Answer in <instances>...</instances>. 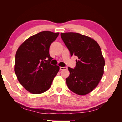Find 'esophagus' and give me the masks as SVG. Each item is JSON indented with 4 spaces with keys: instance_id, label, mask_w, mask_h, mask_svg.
<instances>
[{
    "instance_id": "1",
    "label": "esophagus",
    "mask_w": 122,
    "mask_h": 122,
    "mask_svg": "<svg viewBox=\"0 0 122 122\" xmlns=\"http://www.w3.org/2000/svg\"><path fill=\"white\" fill-rule=\"evenodd\" d=\"M67 68L66 67H60V71H62V70H65V69H67Z\"/></svg>"
}]
</instances>
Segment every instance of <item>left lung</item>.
I'll use <instances>...</instances> for the list:
<instances>
[{
  "instance_id": "1",
  "label": "left lung",
  "mask_w": 122,
  "mask_h": 122,
  "mask_svg": "<svg viewBox=\"0 0 122 122\" xmlns=\"http://www.w3.org/2000/svg\"><path fill=\"white\" fill-rule=\"evenodd\" d=\"M61 37L71 56L75 55L76 66L68 67L69 77L66 81L74 93L85 95L95 88L104 73L105 61L95 40L77 33H61Z\"/></svg>"
}]
</instances>
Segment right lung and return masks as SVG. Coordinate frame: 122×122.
<instances>
[{
    "label": "right lung",
    "instance_id": "obj_1",
    "mask_svg": "<svg viewBox=\"0 0 122 122\" xmlns=\"http://www.w3.org/2000/svg\"><path fill=\"white\" fill-rule=\"evenodd\" d=\"M59 33L43 31L25 41L15 54L14 71L20 83L32 94L43 93L51 87L59 71L50 64L49 49Z\"/></svg>",
    "mask_w": 122,
    "mask_h": 122
}]
</instances>
